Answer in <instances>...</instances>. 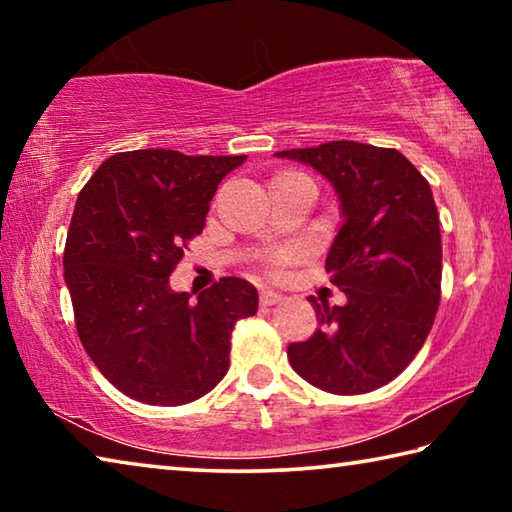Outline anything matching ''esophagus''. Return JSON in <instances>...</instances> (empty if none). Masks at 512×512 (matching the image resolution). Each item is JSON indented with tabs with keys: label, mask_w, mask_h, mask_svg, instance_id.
<instances>
[{
	"label": "esophagus",
	"mask_w": 512,
	"mask_h": 512,
	"mask_svg": "<svg viewBox=\"0 0 512 512\" xmlns=\"http://www.w3.org/2000/svg\"><path fill=\"white\" fill-rule=\"evenodd\" d=\"M284 296L280 291H273V289H262V293H259V302H262L264 307H271V305H277V302H282Z\"/></svg>",
	"instance_id": "esophagus-1"
}]
</instances>
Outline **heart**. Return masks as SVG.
Listing matches in <instances>:
<instances>
[{"instance_id": "obj_1", "label": "heart", "mask_w": 512, "mask_h": 512, "mask_svg": "<svg viewBox=\"0 0 512 512\" xmlns=\"http://www.w3.org/2000/svg\"><path fill=\"white\" fill-rule=\"evenodd\" d=\"M282 264V257L280 259H275V266H280Z\"/></svg>"}]
</instances>
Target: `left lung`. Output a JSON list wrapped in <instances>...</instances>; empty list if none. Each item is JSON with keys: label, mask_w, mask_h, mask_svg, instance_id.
<instances>
[{"label": "left lung", "mask_w": 512, "mask_h": 512, "mask_svg": "<svg viewBox=\"0 0 512 512\" xmlns=\"http://www.w3.org/2000/svg\"><path fill=\"white\" fill-rule=\"evenodd\" d=\"M334 187L341 228L325 268L348 302L309 298L318 327L287 348L291 368L320 391L359 395L409 366L440 302V219L427 180L395 149L336 140L277 151Z\"/></svg>", "instance_id": "8db88e82"}]
</instances>
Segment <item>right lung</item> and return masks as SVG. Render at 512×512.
I'll list each match as a JSON object with an SVG mask.
<instances>
[{
    "label": "right lung",
    "instance_id": "right-lung-1",
    "mask_svg": "<svg viewBox=\"0 0 512 512\" xmlns=\"http://www.w3.org/2000/svg\"><path fill=\"white\" fill-rule=\"evenodd\" d=\"M246 155L140 149L110 155L76 198L63 255L76 329L112 386L144 404L194 402L230 366V334L257 311L241 277L173 291L169 275L201 235L221 180Z\"/></svg>",
    "mask_w": 512,
    "mask_h": 512
}]
</instances>
